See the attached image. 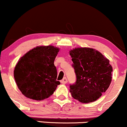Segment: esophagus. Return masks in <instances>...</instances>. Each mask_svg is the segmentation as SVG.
Instances as JSON below:
<instances>
[{
  "mask_svg": "<svg viewBox=\"0 0 127 127\" xmlns=\"http://www.w3.org/2000/svg\"><path fill=\"white\" fill-rule=\"evenodd\" d=\"M61 82L62 83V84H66V83H67V79H66L65 77H64V78L61 80Z\"/></svg>",
  "mask_w": 127,
  "mask_h": 127,
  "instance_id": "1",
  "label": "esophagus"
}]
</instances>
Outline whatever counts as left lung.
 I'll use <instances>...</instances> for the list:
<instances>
[{"label":"left lung","mask_w":127,"mask_h":127,"mask_svg":"<svg viewBox=\"0 0 127 127\" xmlns=\"http://www.w3.org/2000/svg\"><path fill=\"white\" fill-rule=\"evenodd\" d=\"M76 81L70 85L71 96L82 103L96 101L109 88L112 67L101 52L89 47L70 51Z\"/></svg>","instance_id":"left-lung-1"}]
</instances>
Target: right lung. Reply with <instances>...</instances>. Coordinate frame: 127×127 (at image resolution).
Instances as JSON below:
<instances>
[{
  "label": "right lung",
  "instance_id": "1",
  "mask_svg": "<svg viewBox=\"0 0 127 127\" xmlns=\"http://www.w3.org/2000/svg\"><path fill=\"white\" fill-rule=\"evenodd\" d=\"M59 48L37 46L25 54L14 70L15 82L24 96L41 101L48 98L60 85L54 60Z\"/></svg>",
  "mask_w": 127,
  "mask_h": 127
}]
</instances>
